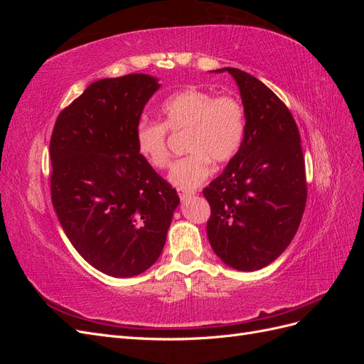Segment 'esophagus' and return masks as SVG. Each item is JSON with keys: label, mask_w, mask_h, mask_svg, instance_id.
<instances>
[{"label": "esophagus", "mask_w": 364, "mask_h": 364, "mask_svg": "<svg viewBox=\"0 0 364 364\" xmlns=\"http://www.w3.org/2000/svg\"><path fill=\"white\" fill-rule=\"evenodd\" d=\"M178 194H179V197H181V200H186V199H190L191 196H194V191H188V190L178 188Z\"/></svg>", "instance_id": "obj_1"}]
</instances>
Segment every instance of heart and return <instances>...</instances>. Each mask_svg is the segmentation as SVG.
<instances>
[{"instance_id": "1", "label": "heart", "mask_w": 364, "mask_h": 364, "mask_svg": "<svg viewBox=\"0 0 364 364\" xmlns=\"http://www.w3.org/2000/svg\"><path fill=\"white\" fill-rule=\"evenodd\" d=\"M164 124L142 119L135 127V146L150 167L168 165L167 129L185 132V158L176 161L168 181L182 190L197 188L211 173V161L223 164L232 159L243 144L246 121L238 98L188 87L167 98L161 106Z\"/></svg>"}]
</instances>
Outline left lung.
I'll return each mask as SVG.
<instances>
[{
  "instance_id": "1",
  "label": "left lung",
  "mask_w": 364,
  "mask_h": 364,
  "mask_svg": "<svg viewBox=\"0 0 364 364\" xmlns=\"http://www.w3.org/2000/svg\"><path fill=\"white\" fill-rule=\"evenodd\" d=\"M234 77L245 107L243 144L203 190L211 206L206 234L226 266L253 272L289 247L306 203L305 162L294 119L269 87L245 71Z\"/></svg>"
}]
</instances>
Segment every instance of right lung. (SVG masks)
Segmentation results:
<instances>
[{
	"label": "right lung",
	"mask_w": 364,
	"mask_h": 364,
	"mask_svg": "<svg viewBox=\"0 0 364 364\" xmlns=\"http://www.w3.org/2000/svg\"><path fill=\"white\" fill-rule=\"evenodd\" d=\"M159 87L147 74L97 80L59 114L50 141L59 222L83 259L114 278L156 262L181 203L135 146V127Z\"/></svg>",
	"instance_id": "add662e5"
}]
</instances>
